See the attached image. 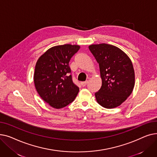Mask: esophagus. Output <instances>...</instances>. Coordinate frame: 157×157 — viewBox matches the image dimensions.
<instances>
[{"label": "esophagus", "mask_w": 157, "mask_h": 157, "mask_svg": "<svg viewBox=\"0 0 157 157\" xmlns=\"http://www.w3.org/2000/svg\"><path fill=\"white\" fill-rule=\"evenodd\" d=\"M88 84V81H84V82H81V85L82 86H85Z\"/></svg>", "instance_id": "obj_1"}]
</instances>
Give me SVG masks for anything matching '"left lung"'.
<instances>
[{
	"mask_svg": "<svg viewBox=\"0 0 157 157\" xmlns=\"http://www.w3.org/2000/svg\"><path fill=\"white\" fill-rule=\"evenodd\" d=\"M99 65L102 86L95 94L97 102L105 108L119 106L132 92L135 84L133 65L118 48L108 44L88 47Z\"/></svg>",
	"mask_w": 157,
	"mask_h": 157,
	"instance_id": "1",
	"label": "left lung"
}]
</instances>
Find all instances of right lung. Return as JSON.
<instances>
[{
    "instance_id": "obj_1",
    "label": "right lung",
    "mask_w": 157,
    "mask_h": 157,
    "mask_svg": "<svg viewBox=\"0 0 157 157\" xmlns=\"http://www.w3.org/2000/svg\"><path fill=\"white\" fill-rule=\"evenodd\" d=\"M80 48L64 44L49 49L38 59L34 76L37 92L52 107L60 109L74 101L79 87L74 83L69 62Z\"/></svg>"
}]
</instances>
